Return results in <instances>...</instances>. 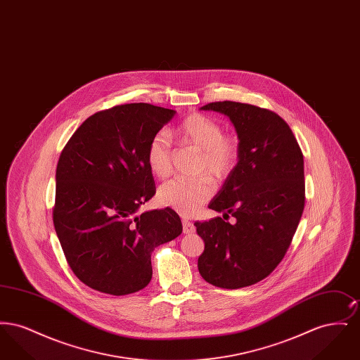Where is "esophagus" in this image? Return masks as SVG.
<instances>
[{
	"instance_id": "34e87169",
	"label": "esophagus",
	"mask_w": 360,
	"mask_h": 360,
	"mask_svg": "<svg viewBox=\"0 0 360 360\" xmlns=\"http://www.w3.org/2000/svg\"><path fill=\"white\" fill-rule=\"evenodd\" d=\"M182 228H184V233H186V235L195 232L194 224L190 223L188 220H182Z\"/></svg>"
}]
</instances>
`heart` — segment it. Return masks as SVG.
<instances>
[{"instance_id": "heart-1", "label": "heart", "mask_w": 360, "mask_h": 360, "mask_svg": "<svg viewBox=\"0 0 360 360\" xmlns=\"http://www.w3.org/2000/svg\"><path fill=\"white\" fill-rule=\"evenodd\" d=\"M175 135L182 141L201 151L198 172H209L214 179L224 181L235 172L240 159V139L235 134H224L219 121L191 113L181 121ZM147 163L159 178L172 172V141L165 132L156 134L147 148ZM214 193V184L209 175L197 178H172L158 190V201L182 214L198 210Z\"/></svg>"}]
</instances>
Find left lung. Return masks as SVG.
I'll return each instance as SVG.
<instances>
[{
	"label": "left lung",
	"mask_w": 360,
	"mask_h": 360,
	"mask_svg": "<svg viewBox=\"0 0 360 360\" xmlns=\"http://www.w3.org/2000/svg\"><path fill=\"white\" fill-rule=\"evenodd\" d=\"M201 109L233 122L240 159L209 204L233 223L221 217L194 223L205 241L198 270L213 286L247 288L271 274L290 247L305 206L304 155L288 122L273 110L233 101Z\"/></svg>",
	"instance_id": "8db88e82"
}]
</instances>
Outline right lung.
<instances>
[{
    "label": "right lung",
    "mask_w": 360,
    "mask_h": 360,
    "mask_svg": "<svg viewBox=\"0 0 360 360\" xmlns=\"http://www.w3.org/2000/svg\"><path fill=\"white\" fill-rule=\"evenodd\" d=\"M174 115L151 103L116 105L86 119L60 153L53 226L70 269L94 290L144 289L153 251L182 232L170 207L136 214L156 191L148 144Z\"/></svg>",
    "instance_id": "right-lung-1"
}]
</instances>
